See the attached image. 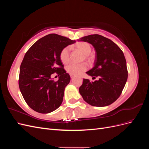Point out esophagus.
Returning <instances> with one entry per match:
<instances>
[{"mask_svg": "<svg viewBox=\"0 0 149 149\" xmlns=\"http://www.w3.org/2000/svg\"><path fill=\"white\" fill-rule=\"evenodd\" d=\"M70 77H71V79H73V78H74V76H73V75H71V76H70Z\"/></svg>", "mask_w": 149, "mask_h": 149, "instance_id": "34e87169", "label": "esophagus"}]
</instances>
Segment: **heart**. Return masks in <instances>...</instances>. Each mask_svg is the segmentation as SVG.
<instances>
[{"label": "heart", "mask_w": 149, "mask_h": 149, "mask_svg": "<svg viewBox=\"0 0 149 149\" xmlns=\"http://www.w3.org/2000/svg\"><path fill=\"white\" fill-rule=\"evenodd\" d=\"M74 48L82 52L83 56L82 60H86L88 62L91 63L93 60V56L90 54L91 51V47L90 45L86 42H78L74 45ZM60 60L63 64H68L70 61V53L68 47H65L62 49L60 55ZM88 68V65L86 63H81L76 64L71 63L66 66V71L71 75L77 76L81 74Z\"/></svg>", "instance_id": "heart-1"}]
</instances>
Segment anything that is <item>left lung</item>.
Returning <instances> with one entry per match:
<instances>
[{"label": "left lung", "instance_id": "left-lung-1", "mask_svg": "<svg viewBox=\"0 0 149 149\" xmlns=\"http://www.w3.org/2000/svg\"><path fill=\"white\" fill-rule=\"evenodd\" d=\"M80 41L91 44L96 50L94 66L86 73L99 79L91 82L83 79L79 91L83 100L93 106L104 107L116 101L127 80L128 72L123 51L109 38L94 34L85 36Z\"/></svg>", "mask_w": 149, "mask_h": 149}]
</instances>
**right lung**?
Returning a JSON list of instances; mask_svg holds the SVG:
<instances>
[{
    "label": "right lung",
    "mask_w": 149,
    "mask_h": 149,
    "mask_svg": "<svg viewBox=\"0 0 149 149\" xmlns=\"http://www.w3.org/2000/svg\"><path fill=\"white\" fill-rule=\"evenodd\" d=\"M75 42L52 33L39 39L25 53L20 68L19 88L26 104L35 111L47 114L61 104L70 76L63 68L60 55L63 49ZM55 72L59 76L57 82L51 78Z\"/></svg>",
    "instance_id": "add662e5"
}]
</instances>
